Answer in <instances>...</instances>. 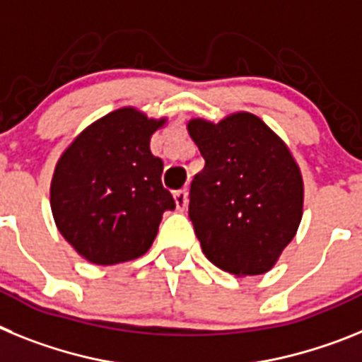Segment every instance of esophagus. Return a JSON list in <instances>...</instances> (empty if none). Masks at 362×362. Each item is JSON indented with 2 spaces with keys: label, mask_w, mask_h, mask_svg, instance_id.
<instances>
[{
  "label": "esophagus",
  "mask_w": 362,
  "mask_h": 362,
  "mask_svg": "<svg viewBox=\"0 0 362 362\" xmlns=\"http://www.w3.org/2000/svg\"><path fill=\"white\" fill-rule=\"evenodd\" d=\"M173 199H175V206H177L178 211H184L185 206H187V191H177V193L173 194Z\"/></svg>",
  "instance_id": "1"
}]
</instances>
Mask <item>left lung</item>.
Masks as SVG:
<instances>
[{"mask_svg": "<svg viewBox=\"0 0 362 362\" xmlns=\"http://www.w3.org/2000/svg\"><path fill=\"white\" fill-rule=\"evenodd\" d=\"M187 131L206 162L189 189V218L204 255L233 275L266 273L303 218L293 156L250 112L220 124L191 120Z\"/></svg>", "mask_w": 362, "mask_h": 362, "instance_id": "left-lung-1", "label": "left lung"}]
</instances>
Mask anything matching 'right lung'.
<instances>
[{
	"label": "right lung",
	"instance_id": "obj_1",
	"mask_svg": "<svg viewBox=\"0 0 362 362\" xmlns=\"http://www.w3.org/2000/svg\"><path fill=\"white\" fill-rule=\"evenodd\" d=\"M163 120L118 109L94 122L56 165L50 207L65 240L100 266L142 257L158 233L163 211L175 209L163 189V162L151 134Z\"/></svg>",
	"mask_w": 362,
	"mask_h": 362
}]
</instances>
